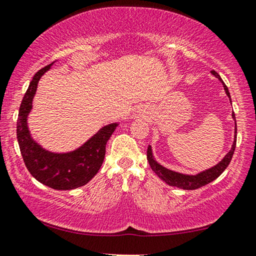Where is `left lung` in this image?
I'll list each match as a JSON object with an SVG mask.
<instances>
[{
	"mask_svg": "<svg viewBox=\"0 0 256 256\" xmlns=\"http://www.w3.org/2000/svg\"><path fill=\"white\" fill-rule=\"evenodd\" d=\"M212 74L215 76V77L220 80V82L223 84L224 90H226V95L230 98L231 102V96H230V92H228V87L226 86V84L223 82L222 78L220 77V74H217L216 71H212ZM232 118L234 120V144H232V147L230 152L224 156L222 158V161H220L216 166H214L209 169L201 171V172L196 174H180L177 172V171L170 170L168 168L163 166L160 164V163L156 161L154 158V155H152V146L150 144L147 150V160L150 162V166L152 168V170L158 174V176L162 179L163 182H166L168 185L170 186H176L178 188H182V190H196L200 188L202 186L209 184L212 180H215L216 178H218L224 170L226 169L228 166L230 164L232 156H234V152L236 150V142H237V122H236V116L234 112H232Z\"/></svg>",
	"mask_w": 256,
	"mask_h": 256,
	"instance_id": "obj_1",
	"label": "left lung"
}]
</instances>
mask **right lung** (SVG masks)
Masks as SVG:
<instances>
[{
	"mask_svg": "<svg viewBox=\"0 0 256 256\" xmlns=\"http://www.w3.org/2000/svg\"><path fill=\"white\" fill-rule=\"evenodd\" d=\"M52 64L54 62L38 71L30 80L19 108L17 139L30 174L48 188L68 190L87 184L98 174L104 160L106 144L118 123L101 128L85 144L72 152H52L40 146L30 136L28 117L32 110V102L39 80Z\"/></svg>",
	"mask_w": 256,
	"mask_h": 256,
	"instance_id": "add662e5",
	"label": "right lung"
}]
</instances>
